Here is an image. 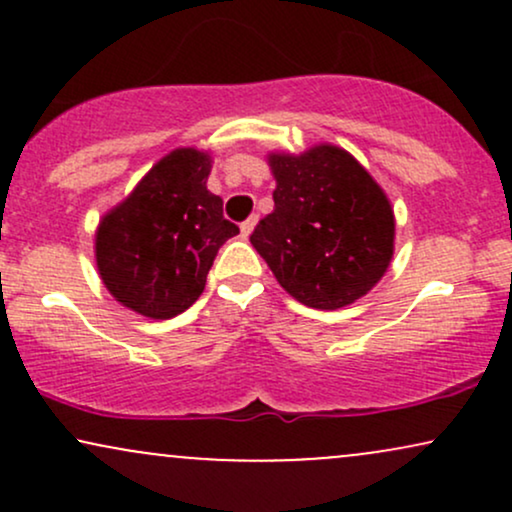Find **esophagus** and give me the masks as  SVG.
I'll list each match as a JSON object with an SVG mask.
<instances>
[{"mask_svg": "<svg viewBox=\"0 0 512 512\" xmlns=\"http://www.w3.org/2000/svg\"><path fill=\"white\" fill-rule=\"evenodd\" d=\"M255 226H257V216H250L248 221H243V223H240V233H243V236L248 238L250 233L255 231Z\"/></svg>", "mask_w": 512, "mask_h": 512, "instance_id": "1", "label": "esophagus"}]
</instances>
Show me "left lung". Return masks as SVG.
Returning <instances> with one entry per match:
<instances>
[{
  "instance_id": "8db88e82",
  "label": "left lung",
  "mask_w": 512,
  "mask_h": 512,
  "mask_svg": "<svg viewBox=\"0 0 512 512\" xmlns=\"http://www.w3.org/2000/svg\"><path fill=\"white\" fill-rule=\"evenodd\" d=\"M274 211L252 248L298 303L351 305L383 279L395 255V211L383 187L349 151L315 144L303 154L269 151Z\"/></svg>"
}]
</instances>
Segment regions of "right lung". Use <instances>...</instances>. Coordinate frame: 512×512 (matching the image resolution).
<instances>
[{
    "label": "right lung",
    "mask_w": 512,
    "mask_h": 512,
    "mask_svg": "<svg viewBox=\"0 0 512 512\" xmlns=\"http://www.w3.org/2000/svg\"><path fill=\"white\" fill-rule=\"evenodd\" d=\"M211 163L209 151L173 149L98 221L96 267L117 303L168 320L202 296L216 252L238 236L207 190Z\"/></svg>",
    "instance_id": "right-lung-1"
}]
</instances>
